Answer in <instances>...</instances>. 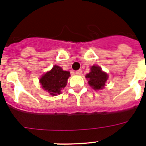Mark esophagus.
Masks as SVG:
<instances>
[{
	"instance_id": "34e87169",
	"label": "esophagus",
	"mask_w": 146,
	"mask_h": 146,
	"mask_svg": "<svg viewBox=\"0 0 146 146\" xmlns=\"http://www.w3.org/2000/svg\"><path fill=\"white\" fill-rule=\"evenodd\" d=\"M76 75H79V76L82 75V70H79L76 71Z\"/></svg>"
}]
</instances>
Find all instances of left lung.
I'll return each mask as SVG.
<instances>
[{
	"mask_svg": "<svg viewBox=\"0 0 146 146\" xmlns=\"http://www.w3.org/2000/svg\"><path fill=\"white\" fill-rule=\"evenodd\" d=\"M90 70L91 71L86 76V78L88 80V83L95 90L102 89L108 78V74L103 72L100 66L95 65L92 66Z\"/></svg>",
	"mask_w": 146,
	"mask_h": 146,
	"instance_id": "obj_1",
	"label": "left lung"
}]
</instances>
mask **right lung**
<instances>
[{
	"label": "right lung",
	"mask_w": 146,
	"mask_h": 146,
	"mask_svg": "<svg viewBox=\"0 0 146 146\" xmlns=\"http://www.w3.org/2000/svg\"><path fill=\"white\" fill-rule=\"evenodd\" d=\"M70 76L69 71L64 70L60 66L54 65L50 71L42 76L39 82L42 89L54 96L60 94L61 89L66 86Z\"/></svg>",
	"instance_id": "obj_1"
}]
</instances>
